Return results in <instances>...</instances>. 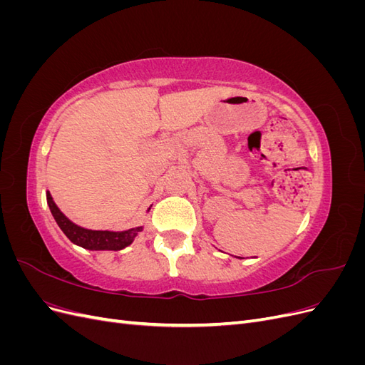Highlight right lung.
<instances>
[{
  "mask_svg": "<svg viewBox=\"0 0 365 365\" xmlns=\"http://www.w3.org/2000/svg\"><path fill=\"white\" fill-rule=\"evenodd\" d=\"M47 202L54 220H56L65 236H67L73 244L81 245L86 250H121L132 244V240H134L138 231H141V227L130 228L128 231H120V233H115V231L86 230L73 224L70 219L65 217L61 213V210L56 207V204L53 202L50 193H47Z\"/></svg>",
  "mask_w": 365,
  "mask_h": 365,
  "instance_id": "obj_1",
  "label": "right lung"
}]
</instances>
